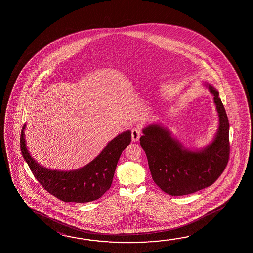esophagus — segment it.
<instances>
[{
	"mask_svg": "<svg viewBox=\"0 0 253 253\" xmlns=\"http://www.w3.org/2000/svg\"><path fill=\"white\" fill-rule=\"evenodd\" d=\"M141 129L139 128H133L131 129V137H132V141L134 142H136V141H138V139L140 138L141 137Z\"/></svg>",
	"mask_w": 253,
	"mask_h": 253,
	"instance_id": "obj_1",
	"label": "esophagus"
}]
</instances>
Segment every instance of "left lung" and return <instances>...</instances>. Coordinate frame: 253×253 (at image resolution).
Wrapping results in <instances>:
<instances>
[{
    "instance_id": "8db88e82",
    "label": "left lung",
    "mask_w": 253,
    "mask_h": 253,
    "mask_svg": "<svg viewBox=\"0 0 253 253\" xmlns=\"http://www.w3.org/2000/svg\"><path fill=\"white\" fill-rule=\"evenodd\" d=\"M219 114V127L211 145L201 152L183 149L160 125L143 130L140 145L148 160L154 182L171 196L191 194L211 186L228 165L229 123L219 92L209 85Z\"/></svg>"
}]
</instances>
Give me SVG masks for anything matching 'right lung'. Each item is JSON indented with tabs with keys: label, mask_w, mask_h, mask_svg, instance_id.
<instances>
[{
	"label": "right lung",
	"mask_w": 253,
	"mask_h": 253,
	"mask_svg": "<svg viewBox=\"0 0 253 253\" xmlns=\"http://www.w3.org/2000/svg\"><path fill=\"white\" fill-rule=\"evenodd\" d=\"M20 148L34 177L46 191L64 202L86 203L100 199L111 186L116 165L123 151L131 141L130 131L122 133L108 143L97 157L80 169L62 172L40 166L25 146L24 129Z\"/></svg>",
	"instance_id": "1"
}]
</instances>
